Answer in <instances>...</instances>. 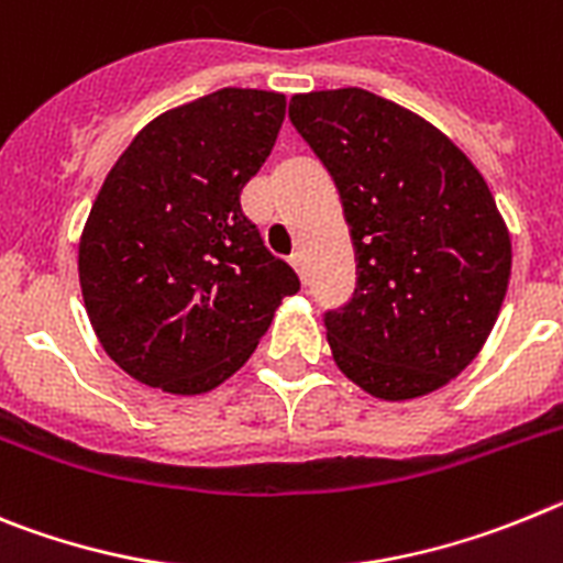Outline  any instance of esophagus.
<instances>
[{
    "instance_id": "obj_1",
    "label": "esophagus",
    "mask_w": 563,
    "mask_h": 563,
    "mask_svg": "<svg viewBox=\"0 0 563 563\" xmlns=\"http://www.w3.org/2000/svg\"><path fill=\"white\" fill-rule=\"evenodd\" d=\"M288 261H291L294 269L300 272V277H306V255H302V252H294V255L288 257Z\"/></svg>"
}]
</instances>
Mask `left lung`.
Segmentation results:
<instances>
[{
	"instance_id": "8db88e82",
	"label": "left lung",
	"mask_w": 563,
	"mask_h": 563,
	"mask_svg": "<svg viewBox=\"0 0 563 563\" xmlns=\"http://www.w3.org/2000/svg\"><path fill=\"white\" fill-rule=\"evenodd\" d=\"M288 118L333 176L356 291L325 313L333 362L382 401L452 382L483 351L510 280V235L474 162L367 89L294 95Z\"/></svg>"
}]
</instances>
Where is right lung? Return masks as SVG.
<instances>
[{"mask_svg": "<svg viewBox=\"0 0 563 563\" xmlns=\"http://www.w3.org/2000/svg\"><path fill=\"white\" fill-rule=\"evenodd\" d=\"M286 95L227 86L151 120L120 154L78 244L84 306L140 384L201 395L244 367L300 277L241 210Z\"/></svg>", "mask_w": 563, "mask_h": 563, "instance_id": "add662e5", "label": "right lung"}]
</instances>
